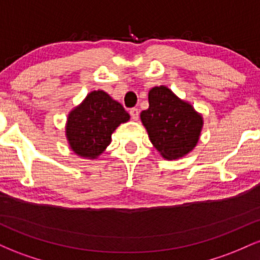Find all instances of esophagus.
<instances>
[{"instance_id":"obj_1","label":"esophagus","mask_w":260,"mask_h":260,"mask_svg":"<svg viewBox=\"0 0 260 260\" xmlns=\"http://www.w3.org/2000/svg\"><path fill=\"white\" fill-rule=\"evenodd\" d=\"M129 113H131V116H132L133 120H138V118H139V110L137 109V107H133V109H131Z\"/></svg>"}]
</instances>
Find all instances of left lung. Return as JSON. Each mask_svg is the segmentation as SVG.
Listing matches in <instances>:
<instances>
[{"instance_id":"obj_1","label":"left lung","mask_w":260,"mask_h":260,"mask_svg":"<svg viewBox=\"0 0 260 260\" xmlns=\"http://www.w3.org/2000/svg\"><path fill=\"white\" fill-rule=\"evenodd\" d=\"M149 138L165 159H178L193 150L203 126L192 105L178 99L166 86L149 91V109L140 113Z\"/></svg>"}]
</instances>
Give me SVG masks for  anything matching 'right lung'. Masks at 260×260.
Instances as JSON below:
<instances>
[{
	"instance_id": "1",
	"label": "right lung",
	"mask_w": 260,
	"mask_h": 260,
	"mask_svg": "<svg viewBox=\"0 0 260 260\" xmlns=\"http://www.w3.org/2000/svg\"><path fill=\"white\" fill-rule=\"evenodd\" d=\"M129 113L105 91H92L68 116V142L76 154L95 159L111 142V134Z\"/></svg>"
}]
</instances>
